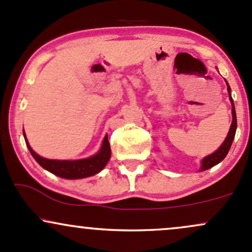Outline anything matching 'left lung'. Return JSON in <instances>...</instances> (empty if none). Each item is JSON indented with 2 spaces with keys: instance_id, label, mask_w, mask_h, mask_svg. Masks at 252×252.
Returning a JSON list of instances; mask_svg holds the SVG:
<instances>
[{
  "instance_id": "8db88e82",
  "label": "left lung",
  "mask_w": 252,
  "mask_h": 252,
  "mask_svg": "<svg viewBox=\"0 0 252 252\" xmlns=\"http://www.w3.org/2000/svg\"><path fill=\"white\" fill-rule=\"evenodd\" d=\"M227 91H228L229 100H231V103H232V117H233V120H232L231 128H229V131H228L227 137H226V140L223 141V143L220 146L219 149H218V151H215L214 153L211 154V156L206 157V158H204V159L202 160V167H201V171L208 170V168L215 166V165L219 164L220 161H222V160L225 159V157L227 156L229 148H231L232 142H233L234 135H236V129H237L236 109H234L233 99H232V96H231V88H229L228 84H227Z\"/></svg>"
}]
</instances>
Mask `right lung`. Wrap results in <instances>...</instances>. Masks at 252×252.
Wrapping results in <instances>:
<instances>
[{
  "mask_svg": "<svg viewBox=\"0 0 252 252\" xmlns=\"http://www.w3.org/2000/svg\"><path fill=\"white\" fill-rule=\"evenodd\" d=\"M26 145L27 147H29L30 152H31L33 158L37 160V162L41 167H44L45 170H48L49 172L54 173V175L67 179L85 178V177H90L100 172V171L105 167V165L107 164V161L110 160V157H111V148H110V143L109 140H107V136H105L103 146H101V149L98 152V154L82 160L45 159V158H41L38 156V154L30 147L27 140Z\"/></svg>",
  "mask_w": 252,
  "mask_h": 252,
  "instance_id": "1",
  "label": "right lung"
}]
</instances>
